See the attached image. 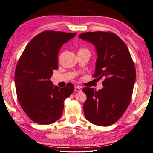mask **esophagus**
<instances>
[{
    "mask_svg": "<svg viewBox=\"0 0 153 153\" xmlns=\"http://www.w3.org/2000/svg\"><path fill=\"white\" fill-rule=\"evenodd\" d=\"M75 91H76V92H81L82 91L81 87L79 86H75Z\"/></svg>",
    "mask_w": 153,
    "mask_h": 153,
    "instance_id": "34e87169",
    "label": "esophagus"
}]
</instances>
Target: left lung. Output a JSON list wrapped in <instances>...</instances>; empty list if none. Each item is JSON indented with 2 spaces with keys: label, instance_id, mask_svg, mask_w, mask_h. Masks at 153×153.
Returning <instances> with one entry per match:
<instances>
[{
  "label": "left lung",
  "instance_id": "8db88e82",
  "mask_svg": "<svg viewBox=\"0 0 153 153\" xmlns=\"http://www.w3.org/2000/svg\"><path fill=\"white\" fill-rule=\"evenodd\" d=\"M79 37L93 43L97 53L94 78H104L103 88L94 91L85 87L84 116L99 126H110L123 116L131 100L136 72L124 42L111 32L83 33Z\"/></svg>",
  "mask_w": 153,
  "mask_h": 153
}]
</instances>
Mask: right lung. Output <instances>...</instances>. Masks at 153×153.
Segmentation results:
<instances>
[{"label": "right lung", "mask_w": 153, "mask_h": 153, "mask_svg": "<svg viewBox=\"0 0 153 153\" xmlns=\"http://www.w3.org/2000/svg\"><path fill=\"white\" fill-rule=\"evenodd\" d=\"M76 33L48 30L38 34L24 50L17 65L15 84L17 97L24 112L40 125L56 122L62 116L64 101L74 91L54 86L51 77L58 69V54L64 43Z\"/></svg>", "instance_id": "1"}]
</instances>
